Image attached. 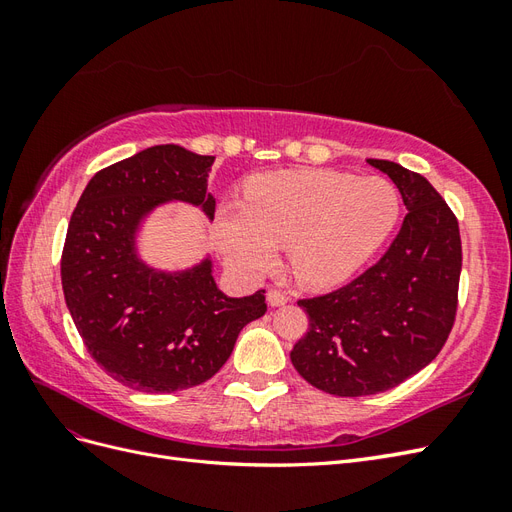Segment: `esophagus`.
<instances>
[{
  "instance_id": "34e87169",
  "label": "esophagus",
  "mask_w": 512,
  "mask_h": 512,
  "mask_svg": "<svg viewBox=\"0 0 512 512\" xmlns=\"http://www.w3.org/2000/svg\"><path fill=\"white\" fill-rule=\"evenodd\" d=\"M267 299H269V305H273V307L284 305V303L288 301L286 294H284L282 290H277V288H271V290L267 292Z\"/></svg>"
}]
</instances>
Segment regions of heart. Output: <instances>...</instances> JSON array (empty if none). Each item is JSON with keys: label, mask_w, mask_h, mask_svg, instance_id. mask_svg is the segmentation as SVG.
I'll list each match as a JSON object with an SVG mask.
<instances>
[{"label": "heart", "mask_w": 512, "mask_h": 512, "mask_svg": "<svg viewBox=\"0 0 512 512\" xmlns=\"http://www.w3.org/2000/svg\"><path fill=\"white\" fill-rule=\"evenodd\" d=\"M401 215L389 179L333 170H288L250 185L247 203H228L215 239L232 269L265 273L275 247H288L292 275L324 288L346 280L391 235Z\"/></svg>", "instance_id": "b5f03b06"}]
</instances>
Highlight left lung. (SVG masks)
I'll return each mask as SVG.
<instances>
[{"label":"left lung","mask_w":512,"mask_h":512,"mask_svg":"<svg viewBox=\"0 0 512 512\" xmlns=\"http://www.w3.org/2000/svg\"><path fill=\"white\" fill-rule=\"evenodd\" d=\"M389 175L408 209L382 258L352 282L297 303L307 333L290 361L316 389L337 397L389 391L436 359L459 305V222L438 190L389 160H367Z\"/></svg>","instance_id":"8db88e82"}]
</instances>
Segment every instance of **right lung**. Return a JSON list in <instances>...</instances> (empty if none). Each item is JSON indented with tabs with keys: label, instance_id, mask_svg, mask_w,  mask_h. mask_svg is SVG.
<instances>
[{
	"label": "right lung",
	"instance_id": "add662e5",
	"mask_svg": "<svg viewBox=\"0 0 512 512\" xmlns=\"http://www.w3.org/2000/svg\"><path fill=\"white\" fill-rule=\"evenodd\" d=\"M213 156L156 145L106 166L72 211L61 252V286L87 352L113 380L143 393H173L220 371L247 322L267 312L265 290L230 299L211 260L185 273H158L136 256L145 213L177 198L203 205Z\"/></svg>",
	"mask_w": 512,
	"mask_h": 512
}]
</instances>
